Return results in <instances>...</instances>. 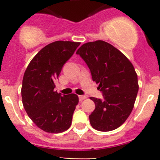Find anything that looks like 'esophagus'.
I'll return each mask as SVG.
<instances>
[{"label": "esophagus", "instance_id": "esophagus-1", "mask_svg": "<svg viewBox=\"0 0 160 160\" xmlns=\"http://www.w3.org/2000/svg\"><path fill=\"white\" fill-rule=\"evenodd\" d=\"M86 98V96H83V95H80V96H79V100H80V101H83V100H85Z\"/></svg>", "mask_w": 160, "mask_h": 160}]
</instances>
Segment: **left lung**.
<instances>
[{
  "label": "left lung",
  "mask_w": 160,
  "mask_h": 160,
  "mask_svg": "<svg viewBox=\"0 0 160 160\" xmlns=\"http://www.w3.org/2000/svg\"><path fill=\"white\" fill-rule=\"evenodd\" d=\"M86 62L92 79L104 100L91 97L95 109L89 116L91 126L101 132L120 127L134 108L138 90V77L129 59L102 40L84 43L77 51Z\"/></svg>",
  "instance_id": "1"
}]
</instances>
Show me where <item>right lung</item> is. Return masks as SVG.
Listing matches in <instances>:
<instances>
[{"label":"right lung","instance_id":"add662e5","mask_svg":"<svg viewBox=\"0 0 160 160\" xmlns=\"http://www.w3.org/2000/svg\"><path fill=\"white\" fill-rule=\"evenodd\" d=\"M80 42L56 41L42 48L31 60L24 73L22 98L25 110L37 127L49 133L67 131L79 102L75 93L55 91L54 80Z\"/></svg>","mask_w":160,"mask_h":160}]
</instances>
